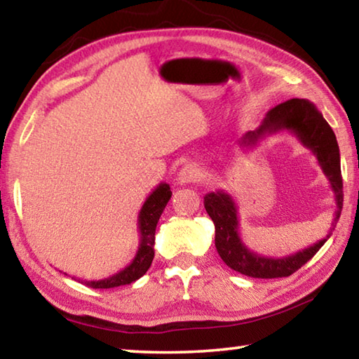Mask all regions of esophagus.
Returning a JSON list of instances; mask_svg holds the SVG:
<instances>
[{"instance_id":"obj_1","label":"esophagus","mask_w":359,"mask_h":359,"mask_svg":"<svg viewBox=\"0 0 359 359\" xmlns=\"http://www.w3.org/2000/svg\"><path fill=\"white\" fill-rule=\"evenodd\" d=\"M199 179H201V169L196 165H185L177 174V184L180 185L191 184V182H198Z\"/></svg>"}]
</instances>
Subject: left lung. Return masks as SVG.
Wrapping results in <instances>:
<instances>
[{"mask_svg":"<svg viewBox=\"0 0 359 359\" xmlns=\"http://www.w3.org/2000/svg\"><path fill=\"white\" fill-rule=\"evenodd\" d=\"M278 131H290L299 139L304 147L311 149L317 156L320 168L330 180L331 190L336 199L337 210L334 214L332 224L323 239L315 242L313 245L304 248L293 255L283 258H267L252 252L239 234V217L238 205L231 194L223 190L208 193L204 196V208L215 224V247L222 259L236 272H241L253 278H277L288 277L307 263L317 253L325 242L330 239L332 229L339 222L342 210L344 191H342V174H340V154L336 141V135L323 118V115L307 100H288L272 107L266 114L257 130L248 131L241 139L239 144L244 147H253L261 137L274 135Z\"/></svg>","mask_w":359,"mask_h":359,"instance_id":"8db88e82","label":"left lung"}]
</instances>
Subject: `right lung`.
I'll return each mask as SVG.
<instances>
[{"instance_id":"obj_1","label":"right lung","mask_w":359,"mask_h":359,"mask_svg":"<svg viewBox=\"0 0 359 359\" xmlns=\"http://www.w3.org/2000/svg\"><path fill=\"white\" fill-rule=\"evenodd\" d=\"M171 196V188H169V185L165 184V182H161V184L156 185L155 190L149 194V198L145 199V203L137 217V229L139 236H141L139 248L135 259H133L125 269L118 271L117 274H114L111 277L102 278V280H82V283L87 285L90 288H115L121 287V285H130L133 282H136L137 278H141L145 272L149 271L151 261H154L156 223L160 220L163 210H165ZM79 282H81V278H79Z\"/></svg>"}]
</instances>
